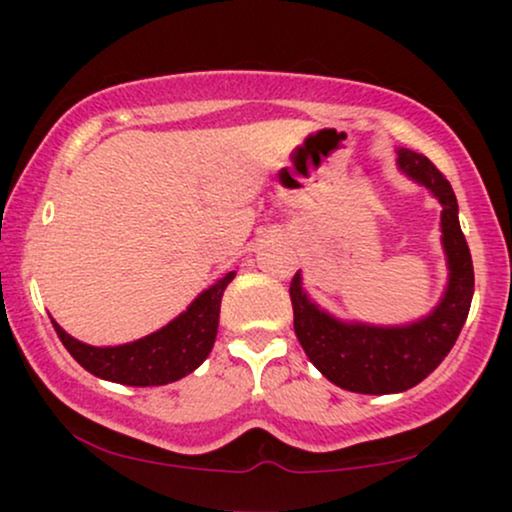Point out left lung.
<instances>
[{"mask_svg":"<svg viewBox=\"0 0 512 512\" xmlns=\"http://www.w3.org/2000/svg\"><path fill=\"white\" fill-rule=\"evenodd\" d=\"M397 166L443 207L440 243L448 262V286L436 308L409 325H368L339 320L320 308L303 289L301 272L293 276L289 291L293 330L305 356L330 383L358 395H395L428 378L460 337L474 296L472 255L450 182L424 154L411 149H397Z\"/></svg>","mask_w":512,"mask_h":512,"instance_id":"obj_1","label":"left lung"}]
</instances>
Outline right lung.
<instances>
[{"instance_id":"right-lung-1","label":"right lung","mask_w":512,"mask_h":512,"mask_svg":"<svg viewBox=\"0 0 512 512\" xmlns=\"http://www.w3.org/2000/svg\"><path fill=\"white\" fill-rule=\"evenodd\" d=\"M233 276L236 272L221 276L216 284L204 289L195 301L187 305L185 313H180L166 327L146 334L137 342L120 346H91L64 332L55 320H52V325H55L57 337L67 346L69 354L74 356V361L96 378L132 387L168 385L202 366L204 358L211 354L216 332H219L221 298Z\"/></svg>"}]
</instances>
